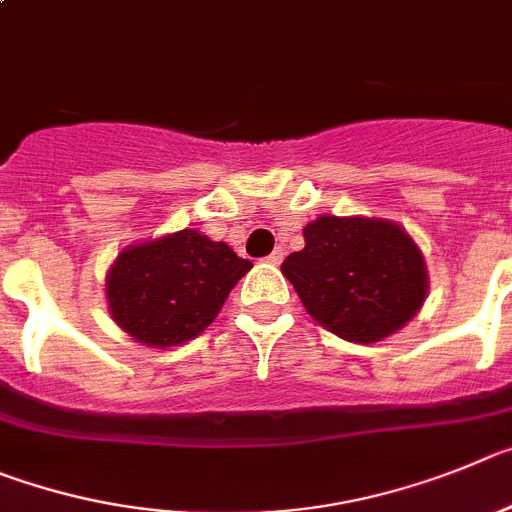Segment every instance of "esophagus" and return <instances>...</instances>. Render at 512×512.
<instances>
[{
  "instance_id": "obj_1",
  "label": "esophagus",
  "mask_w": 512,
  "mask_h": 512,
  "mask_svg": "<svg viewBox=\"0 0 512 512\" xmlns=\"http://www.w3.org/2000/svg\"><path fill=\"white\" fill-rule=\"evenodd\" d=\"M283 257H285L283 250H273L270 255H267V262H270V265H280V262H283Z\"/></svg>"
}]
</instances>
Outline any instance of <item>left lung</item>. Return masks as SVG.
I'll return each instance as SVG.
<instances>
[{"label": "left lung", "mask_w": 512, "mask_h": 512, "mask_svg": "<svg viewBox=\"0 0 512 512\" xmlns=\"http://www.w3.org/2000/svg\"><path fill=\"white\" fill-rule=\"evenodd\" d=\"M303 239L280 270L308 316L344 342H382L423 308L426 260L400 224L324 214L303 227Z\"/></svg>", "instance_id": "left-lung-1"}]
</instances>
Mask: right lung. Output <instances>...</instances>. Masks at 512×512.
I'll return each instance as SVG.
<instances>
[{
    "instance_id": "obj_1",
    "label": "right lung",
    "mask_w": 512,
    "mask_h": 512,
    "mask_svg": "<svg viewBox=\"0 0 512 512\" xmlns=\"http://www.w3.org/2000/svg\"><path fill=\"white\" fill-rule=\"evenodd\" d=\"M250 267L227 242H214L199 229L145 239L124 247L109 265V316L145 347H181L219 316Z\"/></svg>"
}]
</instances>
